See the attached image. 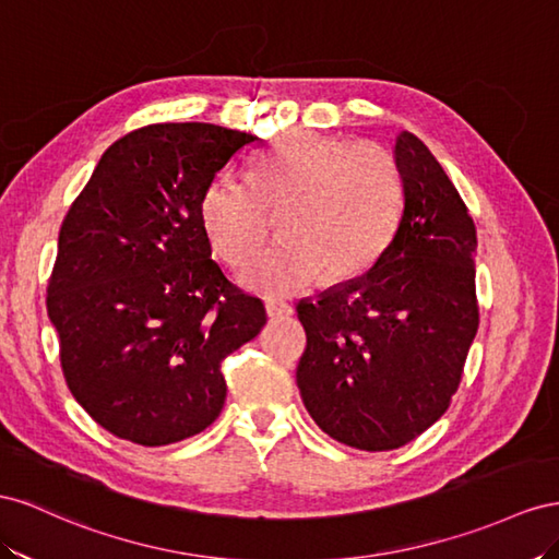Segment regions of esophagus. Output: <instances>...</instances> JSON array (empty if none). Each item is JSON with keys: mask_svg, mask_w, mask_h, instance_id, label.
<instances>
[{"mask_svg": "<svg viewBox=\"0 0 559 559\" xmlns=\"http://www.w3.org/2000/svg\"><path fill=\"white\" fill-rule=\"evenodd\" d=\"M264 311H266V316L271 318V321H278V318H288V316H293V307L283 305V301H266V305H264Z\"/></svg>", "mask_w": 559, "mask_h": 559, "instance_id": "34e87169", "label": "esophagus"}]
</instances>
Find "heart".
Instances as JSON below:
<instances>
[{
    "instance_id": "b5f03b06",
    "label": "heart",
    "mask_w": 559,
    "mask_h": 559,
    "mask_svg": "<svg viewBox=\"0 0 559 559\" xmlns=\"http://www.w3.org/2000/svg\"><path fill=\"white\" fill-rule=\"evenodd\" d=\"M401 197V173L384 147L297 131L254 158L250 185L219 175L205 187L199 219L217 258L241 266L264 243L266 213L283 211L285 241L238 276L246 290L276 299L318 276L334 283L368 269L395 229Z\"/></svg>"
}]
</instances>
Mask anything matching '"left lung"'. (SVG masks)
Masks as SVG:
<instances>
[{
    "label": "left lung",
    "instance_id": "obj_1",
    "mask_svg": "<svg viewBox=\"0 0 559 559\" xmlns=\"http://www.w3.org/2000/svg\"><path fill=\"white\" fill-rule=\"evenodd\" d=\"M403 211L362 276L299 301L301 401L330 438L397 450L450 407L475 340V225L424 142L395 140Z\"/></svg>",
    "mask_w": 559,
    "mask_h": 559
}]
</instances>
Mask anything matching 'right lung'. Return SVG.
<instances>
[{"label":"right lung","mask_w":559,"mask_h":559,"mask_svg":"<svg viewBox=\"0 0 559 559\" xmlns=\"http://www.w3.org/2000/svg\"><path fill=\"white\" fill-rule=\"evenodd\" d=\"M254 135L152 123L123 135L62 219L46 309L76 403L142 448L180 442L225 407L222 360L266 323L211 260L203 189Z\"/></svg>","instance_id":"add662e5"}]
</instances>
